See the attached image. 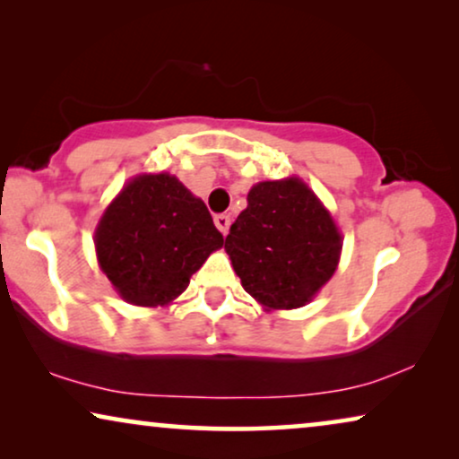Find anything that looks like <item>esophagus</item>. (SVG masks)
Wrapping results in <instances>:
<instances>
[{"label": "esophagus", "instance_id": "1", "mask_svg": "<svg viewBox=\"0 0 459 459\" xmlns=\"http://www.w3.org/2000/svg\"><path fill=\"white\" fill-rule=\"evenodd\" d=\"M230 215H215V225H217V230L221 231L223 236H228V231H230Z\"/></svg>", "mask_w": 459, "mask_h": 459}]
</instances>
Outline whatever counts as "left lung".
I'll return each mask as SVG.
<instances>
[{"label":"left lung","mask_w":459,"mask_h":459,"mask_svg":"<svg viewBox=\"0 0 459 459\" xmlns=\"http://www.w3.org/2000/svg\"><path fill=\"white\" fill-rule=\"evenodd\" d=\"M225 238L242 288L272 309H297L336 272L342 236L334 219L299 178L261 181Z\"/></svg>","instance_id":"8db88e82"}]
</instances>
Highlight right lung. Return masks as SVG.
<instances>
[{
  "label": "right lung",
  "mask_w": 459,
  "mask_h": 459,
  "mask_svg": "<svg viewBox=\"0 0 459 459\" xmlns=\"http://www.w3.org/2000/svg\"><path fill=\"white\" fill-rule=\"evenodd\" d=\"M98 263L131 305L165 307L223 247L209 209L169 173L137 175L96 228Z\"/></svg>",
  "instance_id": "right-lung-1"
}]
</instances>
